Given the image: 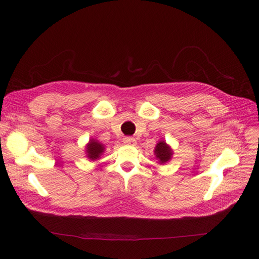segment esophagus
<instances>
[{
	"label": "esophagus",
	"instance_id": "obj_1",
	"mask_svg": "<svg viewBox=\"0 0 259 259\" xmlns=\"http://www.w3.org/2000/svg\"><path fill=\"white\" fill-rule=\"evenodd\" d=\"M124 143L125 144H128V145H135L136 144V141L134 137H125L124 139Z\"/></svg>",
	"mask_w": 259,
	"mask_h": 259
}]
</instances>
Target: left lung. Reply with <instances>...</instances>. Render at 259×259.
Masks as SVG:
<instances>
[{
	"label": "left lung",
	"mask_w": 259,
	"mask_h": 259,
	"mask_svg": "<svg viewBox=\"0 0 259 259\" xmlns=\"http://www.w3.org/2000/svg\"><path fill=\"white\" fill-rule=\"evenodd\" d=\"M154 154L157 157V160H159L161 164H164V163L171 160L173 151L171 150V147L168 146L164 141H160L155 146Z\"/></svg>",
	"instance_id": "8db88e82"
}]
</instances>
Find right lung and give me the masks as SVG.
Here are the masks:
<instances>
[{"instance_id": "add662e5", "label": "right lung", "mask_w": 259, "mask_h": 259, "mask_svg": "<svg viewBox=\"0 0 259 259\" xmlns=\"http://www.w3.org/2000/svg\"><path fill=\"white\" fill-rule=\"evenodd\" d=\"M105 147L102 143H99L98 141L91 140L89 143L86 146V152H87V156L88 159L91 160H97L98 157L102 155V153L104 152Z\"/></svg>"}]
</instances>
